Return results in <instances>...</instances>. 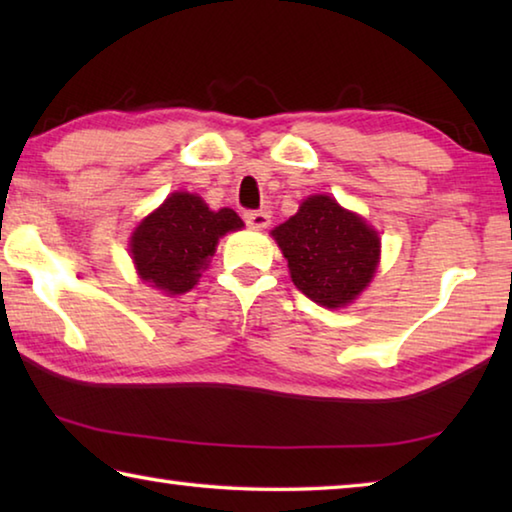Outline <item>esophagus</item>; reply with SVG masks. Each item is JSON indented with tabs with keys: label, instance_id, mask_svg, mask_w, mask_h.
Wrapping results in <instances>:
<instances>
[{
	"label": "esophagus",
	"instance_id": "esophagus-1",
	"mask_svg": "<svg viewBox=\"0 0 512 512\" xmlns=\"http://www.w3.org/2000/svg\"><path fill=\"white\" fill-rule=\"evenodd\" d=\"M244 221L250 225V228H266L271 223V214L266 210H248L244 212Z\"/></svg>",
	"mask_w": 512,
	"mask_h": 512
}]
</instances>
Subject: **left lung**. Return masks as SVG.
<instances>
[{
    "instance_id": "left-lung-1",
    "label": "left lung",
    "mask_w": 512,
    "mask_h": 512,
    "mask_svg": "<svg viewBox=\"0 0 512 512\" xmlns=\"http://www.w3.org/2000/svg\"><path fill=\"white\" fill-rule=\"evenodd\" d=\"M271 235L287 257L293 284L323 307L348 305L375 275L377 232L329 196L307 198Z\"/></svg>"
}]
</instances>
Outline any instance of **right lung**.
Listing matches in <instances>:
<instances>
[{
  "label": "right lung",
  "instance_id": "1",
  "mask_svg": "<svg viewBox=\"0 0 512 512\" xmlns=\"http://www.w3.org/2000/svg\"><path fill=\"white\" fill-rule=\"evenodd\" d=\"M241 225L244 221L235 210L212 212L194 194H171L133 232L131 255L137 273L155 289L173 296L185 293L198 282L219 239Z\"/></svg>",
  "mask_w": 512,
  "mask_h": 512
}]
</instances>
